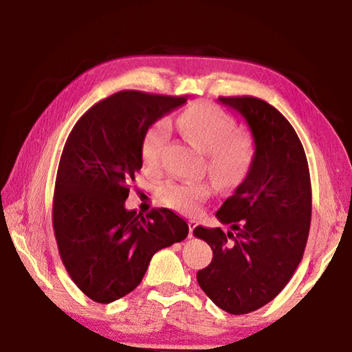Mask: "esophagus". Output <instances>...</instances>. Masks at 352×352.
Instances as JSON below:
<instances>
[{
    "label": "esophagus",
    "instance_id": "obj_1",
    "mask_svg": "<svg viewBox=\"0 0 352 352\" xmlns=\"http://www.w3.org/2000/svg\"><path fill=\"white\" fill-rule=\"evenodd\" d=\"M195 226H197V222H195V220H189V237L194 236Z\"/></svg>",
    "mask_w": 352,
    "mask_h": 352
}]
</instances>
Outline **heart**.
Instances as JSON below:
<instances>
[{
	"label": "heart",
	"instance_id": "1",
	"mask_svg": "<svg viewBox=\"0 0 352 352\" xmlns=\"http://www.w3.org/2000/svg\"><path fill=\"white\" fill-rule=\"evenodd\" d=\"M177 127L189 141L208 152V166L220 183L228 184L242 174L247 164L245 147L233 135V122L223 113L210 105H194L177 119ZM166 140L168 129L163 124H155L147 130L141 144L142 160L147 166L153 168L160 163ZM212 192L210 182H169L160 189V199L174 210L192 216Z\"/></svg>",
	"mask_w": 352,
	"mask_h": 352
}]
</instances>
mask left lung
Masks as SVG:
<instances>
[{
    "mask_svg": "<svg viewBox=\"0 0 352 352\" xmlns=\"http://www.w3.org/2000/svg\"><path fill=\"white\" fill-rule=\"evenodd\" d=\"M217 100L245 122L254 153L245 178L216 212L230 230H194L212 250L197 281L214 305L242 315L270 302L302 259L312 216L311 175L300 138L275 107L252 96Z\"/></svg>",
    "mask_w": 352,
    "mask_h": 352,
    "instance_id": "left-lung-1",
    "label": "left lung"
}]
</instances>
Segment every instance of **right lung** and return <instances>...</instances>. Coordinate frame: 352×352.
<instances>
[{
  "instance_id": "right-lung-1",
  "label": "right lung",
  "mask_w": 352,
  "mask_h": 352,
  "mask_svg": "<svg viewBox=\"0 0 352 352\" xmlns=\"http://www.w3.org/2000/svg\"><path fill=\"white\" fill-rule=\"evenodd\" d=\"M186 98L119 91L71 130L58 163L52 225L65 269L83 294L109 305L141 283L158 250L182 242L189 226L168 208L129 211V184L142 168L148 127Z\"/></svg>"
}]
</instances>
